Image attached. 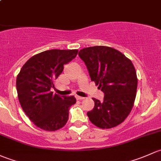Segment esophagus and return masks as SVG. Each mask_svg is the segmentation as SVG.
Segmentation results:
<instances>
[{"instance_id": "34e87169", "label": "esophagus", "mask_w": 161, "mask_h": 161, "mask_svg": "<svg viewBox=\"0 0 161 161\" xmlns=\"http://www.w3.org/2000/svg\"><path fill=\"white\" fill-rule=\"evenodd\" d=\"M76 98H77V100H82V99H84V97H81V96H79V95H76Z\"/></svg>"}]
</instances>
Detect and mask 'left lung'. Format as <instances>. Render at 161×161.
<instances>
[{
    "instance_id": "8db88e82",
    "label": "left lung",
    "mask_w": 161,
    "mask_h": 161,
    "mask_svg": "<svg viewBox=\"0 0 161 161\" xmlns=\"http://www.w3.org/2000/svg\"><path fill=\"white\" fill-rule=\"evenodd\" d=\"M79 56L91 80L105 94L102 102L93 97L94 107L87 116L98 128L117 126L130 115L136 95L138 79L132 61L117 49L104 46L80 49Z\"/></svg>"
}]
</instances>
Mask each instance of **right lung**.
<instances>
[{"instance_id": "add662e5", "label": "right lung", "mask_w": 161, "mask_h": 161, "mask_svg": "<svg viewBox=\"0 0 161 161\" xmlns=\"http://www.w3.org/2000/svg\"><path fill=\"white\" fill-rule=\"evenodd\" d=\"M77 49H51L31 56L23 65L16 79L18 97L31 122L46 131L63 128L69 118L74 96H59L50 92L64 64L74 59Z\"/></svg>"}]
</instances>
